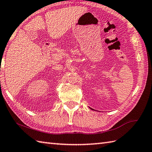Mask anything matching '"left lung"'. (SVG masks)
<instances>
[{"label": "left lung", "mask_w": 152, "mask_h": 152, "mask_svg": "<svg viewBox=\"0 0 152 152\" xmlns=\"http://www.w3.org/2000/svg\"><path fill=\"white\" fill-rule=\"evenodd\" d=\"M89 108H90V107H89ZM91 108V109H92V110H94V109H93V108Z\"/></svg>", "instance_id": "8db88e82"}]
</instances>
